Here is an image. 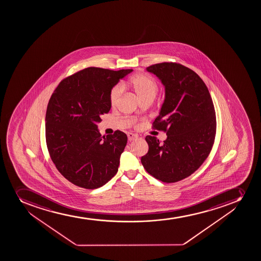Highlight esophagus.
Instances as JSON below:
<instances>
[{"label":"esophagus","instance_id":"esophagus-1","mask_svg":"<svg viewBox=\"0 0 261 261\" xmlns=\"http://www.w3.org/2000/svg\"><path fill=\"white\" fill-rule=\"evenodd\" d=\"M127 138H128L129 141H134V140H137L138 136L136 135H135V134H128L127 135Z\"/></svg>","mask_w":261,"mask_h":261}]
</instances>
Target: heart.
I'll return each mask as SVG.
<instances>
[{"label": "heart", "mask_w": 261, "mask_h": 261, "mask_svg": "<svg viewBox=\"0 0 261 261\" xmlns=\"http://www.w3.org/2000/svg\"><path fill=\"white\" fill-rule=\"evenodd\" d=\"M126 85L131 88L138 98L142 103L152 102L158 94V87L153 78L145 74H136L130 78ZM121 93V87L116 85L110 93V102L111 106H115L118 102Z\"/></svg>", "instance_id": "heart-1"}]
</instances>
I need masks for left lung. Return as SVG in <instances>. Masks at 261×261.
Masks as SVG:
<instances>
[{
  "label": "left lung",
  "instance_id": "obj_1",
  "mask_svg": "<svg viewBox=\"0 0 261 261\" xmlns=\"http://www.w3.org/2000/svg\"><path fill=\"white\" fill-rule=\"evenodd\" d=\"M165 88V99L153 128L167 135L163 143L148 135L147 154L141 163L148 173L164 183L182 180L208 156L216 134V116L208 89L193 70L177 63L146 68Z\"/></svg>",
  "mask_w": 261,
  "mask_h": 261
}]
</instances>
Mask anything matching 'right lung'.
I'll use <instances>...</instances> for the list:
<instances>
[{
    "label": "right lung",
    "mask_w": 261,
    "mask_h": 261,
    "mask_svg": "<svg viewBox=\"0 0 261 261\" xmlns=\"http://www.w3.org/2000/svg\"><path fill=\"white\" fill-rule=\"evenodd\" d=\"M133 70L89 67L60 82L47 105L46 142L53 163L66 179L97 189L118 171L126 134L102 137L97 123L111 108V89Z\"/></svg>",
    "instance_id": "add662e5"
}]
</instances>
